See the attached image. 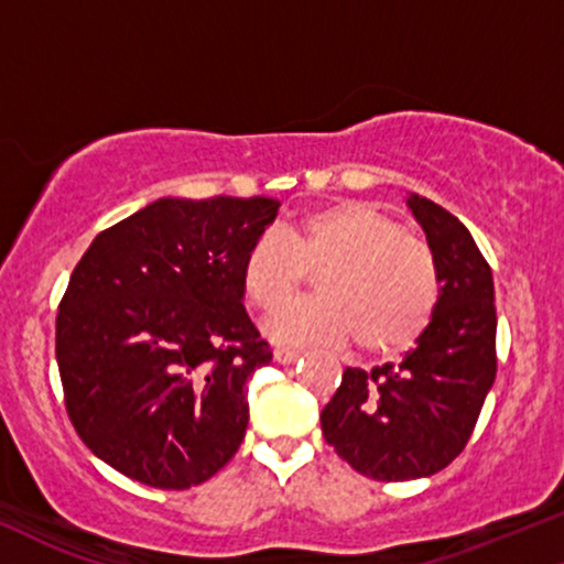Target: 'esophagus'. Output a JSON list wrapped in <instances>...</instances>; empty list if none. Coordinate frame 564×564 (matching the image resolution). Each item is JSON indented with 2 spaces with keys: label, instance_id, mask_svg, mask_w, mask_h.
<instances>
[{
  "label": "esophagus",
  "instance_id": "obj_1",
  "mask_svg": "<svg viewBox=\"0 0 564 564\" xmlns=\"http://www.w3.org/2000/svg\"><path fill=\"white\" fill-rule=\"evenodd\" d=\"M299 356L302 354L294 351V348H275L273 351V359L278 361V365H294Z\"/></svg>",
  "mask_w": 564,
  "mask_h": 564
}]
</instances>
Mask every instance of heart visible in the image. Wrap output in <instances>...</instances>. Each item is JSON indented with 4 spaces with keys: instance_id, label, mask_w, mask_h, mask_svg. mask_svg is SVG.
<instances>
[{
    "instance_id": "1",
    "label": "heart",
    "mask_w": 564,
    "mask_h": 564,
    "mask_svg": "<svg viewBox=\"0 0 564 564\" xmlns=\"http://www.w3.org/2000/svg\"><path fill=\"white\" fill-rule=\"evenodd\" d=\"M317 268L319 294L268 323L278 344L340 346L356 335L365 351H398L430 325L437 306L430 247L375 205L344 199L291 220L286 239L260 234L241 258V283L249 302L270 312Z\"/></svg>"
}]
</instances>
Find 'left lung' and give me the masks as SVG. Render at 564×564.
<instances>
[{
    "instance_id": "8db88e82",
    "label": "left lung",
    "mask_w": 564,
    "mask_h": 564,
    "mask_svg": "<svg viewBox=\"0 0 564 564\" xmlns=\"http://www.w3.org/2000/svg\"><path fill=\"white\" fill-rule=\"evenodd\" d=\"M437 270V306L416 346L372 372L346 367L319 413L327 445L377 481L424 479L458 458L497 375L491 268L471 234L432 199L405 197Z\"/></svg>"
}]
</instances>
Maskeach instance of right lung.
Listing matches in <instances>:
<instances>
[{"instance_id":"right-lung-1","label":"right lung","mask_w":564,"mask_h":564,"mask_svg":"<svg viewBox=\"0 0 564 564\" xmlns=\"http://www.w3.org/2000/svg\"><path fill=\"white\" fill-rule=\"evenodd\" d=\"M273 197H161L93 239L56 315L64 405L119 474L189 489L239 451L247 380L273 359L245 310L241 258Z\"/></svg>"}]
</instances>
